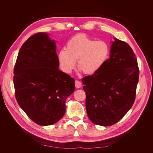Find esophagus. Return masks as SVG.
I'll list each match as a JSON object with an SVG mask.
<instances>
[{"label": "esophagus", "mask_w": 153, "mask_h": 153, "mask_svg": "<svg viewBox=\"0 0 153 153\" xmlns=\"http://www.w3.org/2000/svg\"><path fill=\"white\" fill-rule=\"evenodd\" d=\"M75 87L76 88H77V89H79V88L82 87V83L79 80H75Z\"/></svg>", "instance_id": "obj_1"}]
</instances>
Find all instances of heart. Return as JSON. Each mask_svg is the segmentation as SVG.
<instances>
[{
	"label": "heart",
	"mask_w": 153,
	"mask_h": 153,
	"mask_svg": "<svg viewBox=\"0 0 153 153\" xmlns=\"http://www.w3.org/2000/svg\"><path fill=\"white\" fill-rule=\"evenodd\" d=\"M65 49L58 53V61L62 70L71 73L77 67L86 75H92L102 68L108 58L109 46L103 40L95 41L85 34H78L69 39Z\"/></svg>",
	"instance_id": "1"
}]
</instances>
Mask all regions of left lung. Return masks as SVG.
Masks as SVG:
<instances>
[{
  "mask_svg": "<svg viewBox=\"0 0 153 153\" xmlns=\"http://www.w3.org/2000/svg\"><path fill=\"white\" fill-rule=\"evenodd\" d=\"M110 57L100 70L82 79L85 107L92 123L112 126L128 112L135 100L139 69L129 45L115 38Z\"/></svg>",
  "mask_w": 153,
  "mask_h": 153,
  "instance_id": "left-lung-1",
  "label": "left lung"
}]
</instances>
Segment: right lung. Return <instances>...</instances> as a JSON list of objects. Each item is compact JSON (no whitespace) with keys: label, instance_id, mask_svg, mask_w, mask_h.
Returning a JSON list of instances; mask_svg holds the SVG:
<instances>
[{"label":"right lung","instance_id":"1","mask_svg":"<svg viewBox=\"0 0 153 153\" xmlns=\"http://www.w3.org/2000/svg\"><path fill=\"white\" fill-rule=\"evenodd\" d=\"M59 66L55 41L38 32L22 45L14 67L17 102L41 126L53 124L63 117L66 100L75 91V80Z\"/></svg>","mask_w":153,"mask_h":153}]
</instances>
